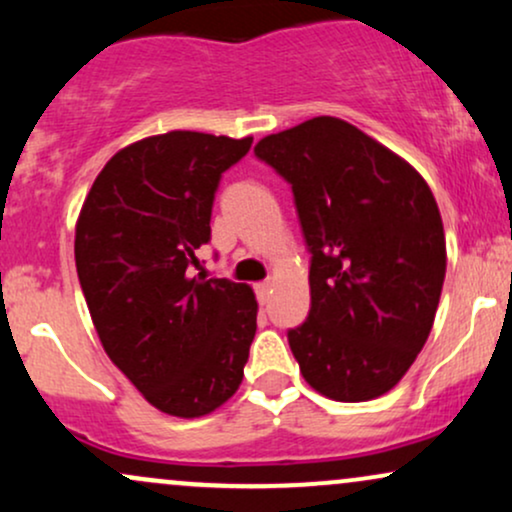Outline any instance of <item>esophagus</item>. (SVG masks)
<instances>
[{"mask_svg":"<svg viewBox=\"0 0 512 512\" xmlns=\"http://www.w3.org/2000/svg\"><path fill=\"white\" fill-rule=\"evenodd\" d=\"M255 293H257V301L262 305L269 301V281H262V284L255 286Z\"/></svg>","mask_w":512,"mask_h":512,"instance_id":"1","label":"esophagus"}]
</instances>
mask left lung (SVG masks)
Masks as SVG:
<instances>
[{
  "mask_svg": "<svg viewBox=\"0 0 512 512\" xmlns=\"http://www.w3.org/2000/svg\"><path fill=\"white\" fill-rule=\"evenodd\" d=\"M291 185L310 250V313L289 346L337 402L390 392L424 349L443 291V219L426 180L361 129L313 117L257 142Z\"/></svg>",
  "mask_w": 512,
  "mask_h": 512,
  "instance_id": "1",
  "label": "left lung"
}]
</instances>
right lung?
Returning a JSON list of instances; mask_svg holds the SVG:
<instances>
[{
	"instance_id": "obj_1",
	"label": "right lung",
	"mask_w": 512,
	"mask_h": 512,
	"mask_svg": "<svg viewBox=\"0 0 512 512\" xmlns=\"http://www.w3.org/2000/svg\"><path fill=\"white\" fill-rule=\"evenodd\" d=\"M175 129L120 149L76 221L74 257L105 354L163 414L197 419L243 380L257 330L250 286L192 276L221 173L250 151Z\"/></svg>"
}]
</instances>
